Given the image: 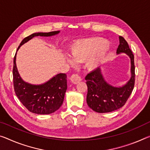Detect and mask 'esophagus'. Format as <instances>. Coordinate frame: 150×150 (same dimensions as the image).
<instances>
[{"instance_id":"obj_1","label":"esophagus","mask_w":150,"mask_h":150,"mask_svg":"<svg viewBox=\"0 0 150 150\" xmlns=\"http://www.w3.org/2000/svg\"><path fill=\"white\" fill-rule=\"evenodd\" d=\"M81 80V76L78 74H73L71 77V82L74 84H77L78 83H79Z\"/></svg>"}]
</instances>
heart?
<instances>
[{"label":"heart","instance_id":"heart-1","mask_svg":"<svg viewBox=\"0 0 150 150\" xmlns=\"http://www.w3.org/2000/svg\"><path fill=\"white\" fill-rule=\"evenodd\" d=\"M109 48V42L101 37L87 38L78 40L72 45L70 56L75 62L86 60L87 67L94 69L103 62ZM72 59H68L67 60L71 65H73L74 62Z\"/></svg>","mask_w":150,"mask_h":150}]
</instances>
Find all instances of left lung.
Listing matches in <instances>:
<instances>
[{"instance_id": "obj_1", "label": "left lung", "mask_w": 150, "mask_h": 150, "mask_svg": "<svg viewBox=\"0 0 150 150\" xmlns=\"http://www.w3.org/2000/svg\"><path fill=\"white\" fill-rule=\"evenodd\" d=\"M120 45L117 54L124 53L131 59L130 79L122 87H113L104 79L100 68H97L88 73L87 81L88 106L97 113H108L115 111L125 105L132 94L135 84L134 55L130 49L127 42L122 36L119 37Z\"/></svg>"}]
</instances>
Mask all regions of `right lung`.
I'll use <instances>...</instances> for the list:
<instances>
[{
    "label": "right lung",
    "mask_w": 150,
    "mask_h": 150,
    "mask_svg": "<svg viewBox=\"0 0 150 150\" xmlns=\"http://www.w3.org/2000/svg\"><path fill=\"white\" fill-rule=\"evenodd\" d=\"M60 32L36 33L25 37L18 46L37 36L50 37ZM16 54L13 63V85L16 96L23 105L30 112L37 114H50L62 105L67 90V75L59 73L44 84L35 85L26 83L21 79L16 65Z\"/></svg>",
    "instance_id": "right-lung-1"
}]
</instances>
